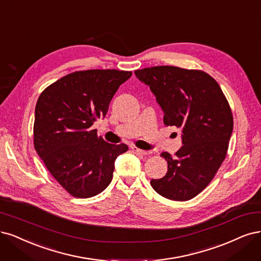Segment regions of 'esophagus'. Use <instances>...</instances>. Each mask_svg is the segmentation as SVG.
Instances as JSON below:
<instances>
[{"label": "esophagus", "instance_id": "1", "mask_svg": "<svg viewBox=\"0 0 261 261\" xmlns=\"http://www.w3.org/2000/svg\"><path fill=\"white\" fill-rule=\"evenodd\" d=\"M132 150H133L134 152H136V153H138V154H141V155H149V154H151L150 151L141 150V149H139V148H137V147H132Z\"/></svg>", "mask_w": 261, "mask_h": 261}]
</instances>
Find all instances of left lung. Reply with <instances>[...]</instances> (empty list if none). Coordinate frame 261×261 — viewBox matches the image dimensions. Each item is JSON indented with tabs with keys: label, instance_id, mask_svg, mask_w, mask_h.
<instances>
[{
	"label": "left lung",
	"instance_id": "obj_1",
	"mask_svg": "<svg viewBox=\"0 0 261 261\" xmlns=\"http://www.w3.org/2000/svg\"><path fill=\"white\" fill-rule=\"evenodd\" d=\"M164 112V124L182 129V147L161 156L168 169L151 186L173 201L193 199L210 185L227 155L233 129L231 108L220 86L201 70L158 66L135 71Z\"/></svg>",
	"mask_w": 261,
	"mask_h": 261
}]
</instances>
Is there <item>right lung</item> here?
Instances as JSON below:
<instances>
[{
    "instance_id": "right-lung-1",
    "label": "right lung",
    "mask_w": 261,
    "mask_h": 261,
    "mask_svg": "<svg viewBox=\"0 0 261 261\" xmlns=\"http://www.w3.org/2000/svg\"><path fill=\"white\" fill-rule=\"evenodd\" d=\"M130 71H75L46 87L35 106V151L53 177L71 195L87 199L110 185L115 159L128 150L91 129L102 118Z\"/></svg>"
}]
</instances>
